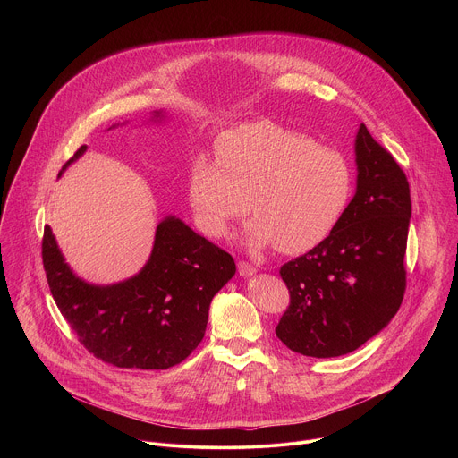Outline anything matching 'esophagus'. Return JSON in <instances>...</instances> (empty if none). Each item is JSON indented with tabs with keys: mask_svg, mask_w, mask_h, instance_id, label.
<instances>
[{
	"mask_svg": "<svg viewBox=\"0 0 458 458\" xmlns=\"http://www.w3.org/2000/svg\"><path fill=\"white\" fill-rule=\"evenodd\" d=\"M237 270H239V276H242V277H250V276H253L257 272V268L253 265L246 263V260H239Z\"/></svg>",
	"mask_w": 458,
	"mask_h": 458,
	"instance_id": "esophagus-1",
	"label": "esophagus"
}]
</instances>
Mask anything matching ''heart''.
Segmentation results:
<instances>
[{
  "instance_id": "b5f03b06",
  "label": "heart",
  "mask_w": 458,
  "mask_h": 458,
  "mask_svg": "<svg viewBox=\"0 0 458 458\" xmlns=\"http://www.w3.org/2000/svg\"><path fill=\"white\" fill-rule=\"evenodd\" d=\"M216 157L188 174L191 208L212 237L228 235L250 205V246L302 253L330 237L352 199V170L339 152L272 121L226 130Z\"/></svg>"
}]
</instances>
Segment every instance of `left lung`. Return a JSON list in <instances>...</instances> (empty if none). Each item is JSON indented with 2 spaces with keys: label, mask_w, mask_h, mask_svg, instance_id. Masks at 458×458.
I'll return each instance as SVG.
<instances>
[{
  "label": "left lung",
  "mask_w": 458,
  "mask_h": 458,
  "mask_svg": "<svg viewBox=\"0 0 458 458\" xmlns=\"http://www.w3.org/2000/svg\"><path fill=\"white\" fill-rule=\"evenodd\" d=\"M357 191L320 244L279 270L290 306L276 334L306 357H339L360 348L399 311L406 292L411 217L404 170L366 124L357 140Z\"/></svg>",
  "instance_id": "1"
}]
</instances>
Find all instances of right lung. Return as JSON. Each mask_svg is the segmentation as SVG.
Instances as JSON below:
<instances>
[{
  "mask_svg": "<svg viewBox=\"0 0 458 458\" xmlns=\"http://www.w3.org/2000/svg\"><path fill=\"white\" fill-rule=\"evenodd\" d=\"M41 255L50 293L78 341L117 368L166 369L182 362L205 337L214 295L235 274L228 251L175 217L159 223L145 268L119 284L94 286L76 277L50 226Z\"/></svg>",
  "mask_w": 458,
  "mask_h": 458,
  "instance_id": "1",
  "label": "right lung"
}]
</instances>
